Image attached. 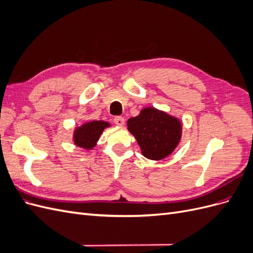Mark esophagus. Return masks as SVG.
I'll return each instance as SVG.
<instances>
[{
    "label": "esophagus",
    "mask_w": 253,
    "mask_h": 253,
    "mask_svg": "<svg viewBox=\"0 0 253 253\" xmlns=\"http://www.w3.org/2000/svg\"><path fill=\"white\" fill-rule=\"evenodd\" d=\"M114 122H115V125H116V126H122L125 125V118L121 117V116H117V117L114 118Z\"/></svg>",
    "instance_id": "1"
}]
</instances>
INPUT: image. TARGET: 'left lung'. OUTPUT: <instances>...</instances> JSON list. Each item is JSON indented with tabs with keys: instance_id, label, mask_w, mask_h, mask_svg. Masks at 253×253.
<instances>
[{
	"instance_id": "left-lung-1",
	"label": "left lung",
	"mask_w": 253,
	"mask_h": 253,
	"mask_svg": "<svg viewBox=\"0 0 253 253\" xmlns=\"http://www.w3.org/2000/svg\"><path fill=\"white\" fill-rule=\"evenodd\" d=\"M126 126L138 142L142 155L152 160H162L172 154L181 138L180 120L152 106L129 118Z\"/></svg>"
}]
</instances>
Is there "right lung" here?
Wrapping results in <instances>:
<instances>
[{"label": "right lung", "instance_id": "add662e5", "mask_svg": "<svg viewBox=\"0 0 253 253\" xmlns=\"http://www.w3.org/2000/svg\"><path fill=\"white\" fill-rule=\"evenodd\" d=\"M111 125L109 122L102 120H94L86 122L79 127H76L74 131L73 140L76 145L80 148L91 150L97 144L100 138L103 129L109 127Z\"/></svg>", "mask_w": 253, "mask_h": 253}]
</instances>
